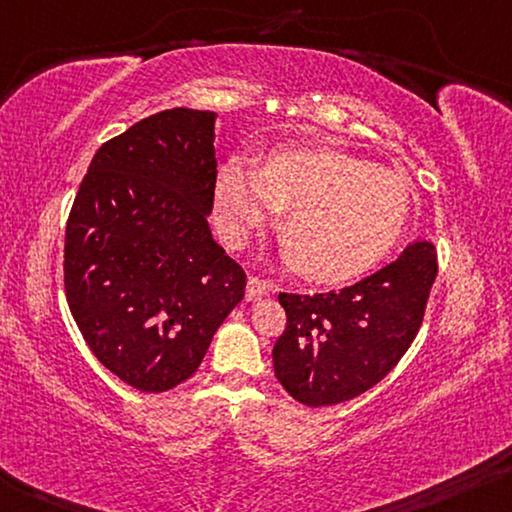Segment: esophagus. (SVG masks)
Listing matches in <instances>:
<instances>
[{
	"label": "esophagus",
	"mask_w": 512,
	"mask_h": 512,
	"mask_svg": "<svg viewBox=\"0 0 512 512\" xmlns=\"http://www.w3.org/2000/svg\"><path fill=\"white\" fill-rule=\"evenodd\" d=\"M270 290H272L270 281H263L258 277H249V281H247V302L263 300V297L270 293Z\"/></svg>",
	"instance_id": "obj_1"
}]
</instances>
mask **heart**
Listing matches in <instances>:
<instances>
[{
	"label": "heart",
	"mask_w": 512,
	"mask_h": 512,
	"mask_svg": "<svg viewBox=\"0 0 512 512\" xmlns=\"http://www.w3.org/2000/svg\"><path fill=\"white\" fill-rule=\"evenodd\" d=\"M212 208L231 247L286 210L281 256L304 277L341 283L391 254L410 222L412 192L396 171L338 148H279L254 169L224 162Z\"/></svg>",
	"instance_id": "b5f03b06"
}]
</instances>
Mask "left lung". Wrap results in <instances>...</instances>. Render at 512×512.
I'll list each match as a JSON object with an SVG mask.
<instances>
[{"mask_svg":"<svg viewBox=\"0 0 512 512\" xmlns=\"http://www.w3.org/2000/svg\"><path fill=\"white\" fill-rule=\"evenodd\" d=\"M435 277L437 251L421 238L355 286L281 293L288 325L272 350L281 387L309 407L345 403L375 387L412 345Z\"/></svg>","mask_w":512,"mask_h":512,"instance_id":"8db88e82","label":"left lung"}]
</instances>
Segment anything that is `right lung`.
<instances>
[{
  "label": "right lung",
  "instance_id": "1",
  "mask_svg": "<svg viewBox=\"0 0 512 512\" xmlns=\"http://www.w3.org/2000/svg\"><path fill=\"white\" fill-rule=\"evenodd\" d=\"M215 112L153 114L98 148L66 226L64 281L86 345L146 393L196 373L247 274L212 240Z\"/></svg>",
  "mask_w": 512,
  "mask_h": 512
}]
</instances>
